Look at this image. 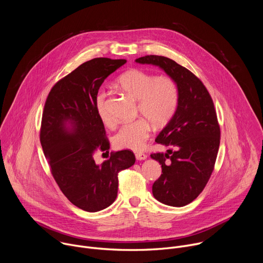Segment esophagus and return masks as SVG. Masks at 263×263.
<instances>
[{"mask_svg": "<svg viewBox=\"0 0 263 263\" xmlns=\"http://www.w3.org/2000/svg\"><path fill=\"white\" fill-rule=\"evenodd\" d=\"M135 157H136L137 160H143V159H145L147 157V155L144 154V153H136Z\"/></svg>", "mask_w": 263, "mask_h": 263, "instance_id": "34e87169", "label": "esophagus"}]
</instances>
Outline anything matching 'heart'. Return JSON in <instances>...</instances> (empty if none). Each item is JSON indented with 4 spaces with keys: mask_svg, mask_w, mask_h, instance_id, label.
<instances>
[{
    "mask_svg": "<svg viewBox=\"0 0 263 263\" xmlns=\"http://www.w3.org/2000/svg\"><path fill=\"white\" fill-rule=\"evenodd\" d=\"M123 89L138 100L137 114L143 116L156 127L165 126L175 116L179 104V88L175 80L160 74L156 76L144 69L134 68L123 73L119 79ZM96 110L104 123L110 121L107 110V92L101 88L96 95ZM151 127L144 119L126 123L112 137L117 148L137 151L144 146Z\"/></svg>",
    "mask_w": 263,
    "mask_h": 263,
    "instance_id": "heart-1",
    "label": "heart"
}]
</instances>
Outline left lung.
<instances>
[{"mask_svg":"<svg viewBox=\"0 0 263 263\" xmlns=\"http://www.w3.org/2000/svg\"><path fill=\"white\" fill-rule=\"evenodd\" d=\"M136 62L161 67L179 88L176 114L155 140L174 149L151 157L162 167L152 187L153 196L165 205L182 207L198 198L214 170L220 140L214 104L203 82L176 61L146 55Z\"/></svg>","mask_w":263,"mask_h":263,"instance_id":"obj_1","label":"left lung"}]
</instances>
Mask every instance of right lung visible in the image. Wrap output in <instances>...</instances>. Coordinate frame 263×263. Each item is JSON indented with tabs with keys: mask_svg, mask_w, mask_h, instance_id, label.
I'll return each mask as SVG.
<instances>
[{
	"mask_svg": "<svg viewBox=\"0 0 263 263\" xmlns=\"http://www.w3.org/2000/svg\"><path fill=\"white\" fill-rule=\"evenodd\" d=\"M126 62L95 58L82 63L52 87L43 111L40 138L51 173L68 201L88 212L115 202L119 173L135 163L130 149L111 152L102 164L93 159L97 152L109 153L110 148L96 110V95L109 74Z\"/></svg>",
	"mask_w": 263,
	"mask_h": 263,
	"instance_id": "1",
	"label": "right lung"
}]
</instances>
